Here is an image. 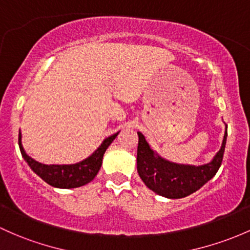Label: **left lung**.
Listing matches in <instances>:
<instances>
[{
  "label": "left lung",
  "mask_w": 250,
  "mask_h": 250,
  "mask_svg": "<svg viewBox=\"0 0 250 250\" xmlns=\"http://www.w3.org/2000/svg\"><path fill=\"white\" fill-rule=\"evenodd\" d=\"M138 135L136 167L143 182L147 188L160 196L167 199H181L195 193L211 178L214 177L224 156L228 127L225 125L222 146L215 153L213 159L207 164L199 165V167L176 164L162 158L156 151L151 148L143 133L138 132Z\"/></svg>",
  "instance_id": "obj_1"
}]
</instances>
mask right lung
I'll list each match as a JSON object with an SVG mask.
<instances>
[{"instance_id": "add662e5", "label": "right lung", "mask_w": 250, "mask_h": 250, "mask_svg": "<svg viewBox=\"0 0 250 250\" xmlns=\"http://www.w3.org/2000/svg\"><path fill=\"white\" fill-rule=\"evenodd\" d=\"M118 133L112 134L109 138L104 139L101 146L87 157L86 159L81 162L75 163V164L68 165H46L37 162L33 158H31L25 152L22 147V141H21V133L19 132V147L22 158L27 163L28 167H31L33 172L37 173L39 177L46 183L55 188L62 189H70L78 188L81 186L87 185L91 182L98 173L99 169L102 167L103 162V156L106 151L110 144L115 140V138L118 135Z\"/></svg>"}]
</instances>
